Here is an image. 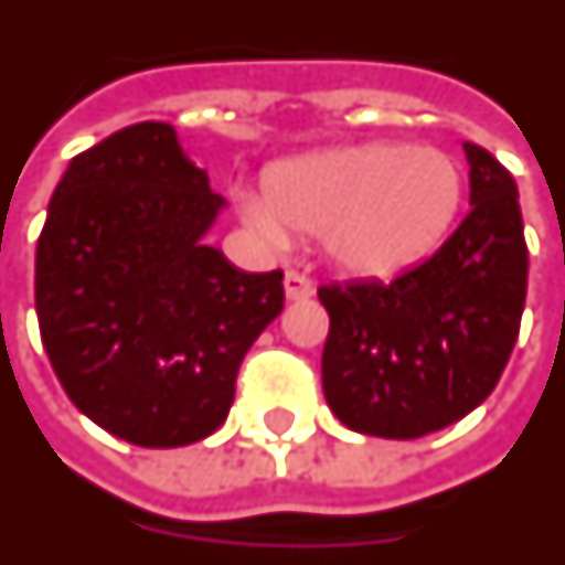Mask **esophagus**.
<instances>
[{
	"instance_id": "obj_1",
	"label": "esophagus",
	"mask_w": 565,
	"mask_h": 565,
	"mask_svg": "<svg viewBox=\"0 0 565 565\" xmlns=\"http://www.w3.org/2000/svg\"><path fill=\"white\" fill-rule=\"evenodd\" d=\"M282 286H286V298L288 300H307L316 295V286H312L310 277H303L298 270H288L286 279H282Z\"/></svg>"
}]
</instances>
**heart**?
<instances>
[{
	"mask_svg": "<svg viewBox=\"0 0 565 565\" xmlns=\"http://www.w3.org/2000/svg\"><path fill=\"white\" fill-rule=\"evenodd\" d=\"M460 164L436 147L355 143L282 162L243 216L267 241L322 234L331 262L358 277H391L434 253L455 225Z\"/></svg>",
	"mask_w": 565,
	"mask_h": 565,
	"instance_id": "obj_1",
	"label": "heart"
}]
</instances>
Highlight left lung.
Returning <instances> with one entry per match:
<instances>
[{
    "instance_id": "left-lung-1",
    "label": "left lung",
    "mask_w": 565,
    "mask_h": 565,
    "mask_svg": "<svg viewBox=\"0 0 565 565\" xmlns=\"http://www.w3.org/2000/svg\"><path fill=\"white\" fill-rule=\"evenodd\" d=\"M469 213L427 262L391 282L319 288L331 316L322 388L358 434L418 439L460 422L497 388L526 298L524 220L512 174L463 143Z\"/></svg>"
}]
</instances>
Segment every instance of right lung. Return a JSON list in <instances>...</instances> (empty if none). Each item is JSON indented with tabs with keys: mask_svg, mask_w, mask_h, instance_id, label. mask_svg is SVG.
<instances>
[{
	"mask_svg": "<svg viewBox=\"0 0 565 565\" xmlns=\"http://www.w3.org/2000/svg\"><path fill=\"white\" fill-rule=\"evenodd\" d=\"M225 207L168 122L74 156L35 249L41 343L72 403L143 448L189 446L282 312V270L246 274L204 243Z\"/></svg>",
	"mask_w": 565,
	"mask_h": 565,
	"instance_id": "add662e5",
	"label": "right lung"
}]
</instances>
